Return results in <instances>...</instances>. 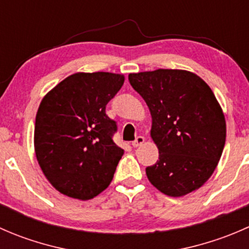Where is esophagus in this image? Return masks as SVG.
I'll list each match as a JSON object with an SVG mask.
<instances>
[{"mask_svg":"<svg viewBox=\"0 0 249 249\" xmlns=\"http://www.w3.org/2000/svg\"><path fill=\"white\" fill-rule=\"evenodd\" d=\"M144 137L143 136H137L136 137V140L134 141V142H132V145H134V147H139V145H141V144H143V143H144Z\"/></svg>","mask_w":249,"mask_h":249,"instance_id":"1","label":"esophagus"}]
</instances>
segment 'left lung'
Listing matches in <instances>:
<instances>
[{
    "label": "left lung",
    "mask_w": 249,
    "mask_h": 249,
    "mask_svg": "<svg viewBox=\"0 0 249 249\" xmlns=\"http://www.w3.org/2000/svg\"><path fill=\"white\" fill-rule=\"evenodd\" d=\"M129 82L150 110V136L159 149V160L145 169L149 182L173 197L199 189L214 172L227 137L211 88L184 70L130 73Z\"/></svg>",
    "instance_id": "8db88e82"
}]
</instances>
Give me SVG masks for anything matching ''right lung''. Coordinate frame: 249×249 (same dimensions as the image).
<instances>
[{
	"label": "right lung",
	"instance_id": "obj_1",
	"mask_svg": "<svg viewBox=\"0 0 249 249\" xmlns=\"http://www.w3.org/2000/svg\"><path fill=\"white\" fill-rule=\"evenodd\" d=\"M123 84V74L78 72L42 100L35 152L47 179L61 194L89 200L112 182L124 150L113 142L117 123L106 106Z\"/></svg>",
	"mask_w": 249,
	"mask_h": 249
}]
</instances>
